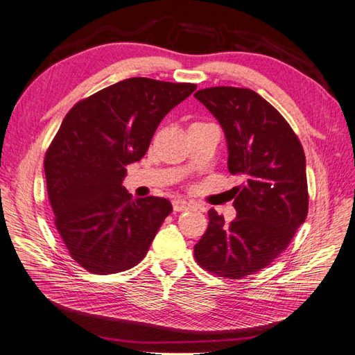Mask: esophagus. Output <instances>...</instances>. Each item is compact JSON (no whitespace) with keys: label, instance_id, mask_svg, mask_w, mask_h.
Listing matches in <instances>:
<instances>
[{"label":"esophagus","instance_id":"esophagus-1","mask_svg":"<svg viewBox=\"0 0 355 355\" xmlns=\"http://www.w3.org/2000/svg\"><path fill=\"white\" fill-rule=\"evenodd\" d=\"M172 207H173V212H183V210L192 207V202L186 200H175L172 202Z\"/></svg>","mask_w":355,"mask_h":355}]
</instances>
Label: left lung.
<instances>
[{
	"instance_id": "8db88e82",
	"label": "left lung",
	"mask_w": 355,
	"mask_h": 355,
	"mask_svg": "<svg viewBox=\"0 0 355 355\" xmlns=\"http://www.w3.org/2000/svg\"><path fill=\"white\" fill-rule=\"evenodd\" d=\"M195 99L220 122L229 172L243 178L232 189L236 218L225 224L210 209L195 259L216 276L241 279L270 266L305 223V154L286 120L252 89L214 87L200 89Z\"/></svg>"
}]
</instances>
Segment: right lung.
<instances>
[{
    "instance_id": "1",
    "label": "right lung",
    "mask_w": 355,
    "mask_h": 355,
    "mask_svg": "<svg viewBox=\"0 0 355 355\" xmlns=\"http://www.w3.org/2000/svg\"><path fill=\"white\" fill-rule=\"evenodd\" d=\"M197 85L130 78L69 111L45 154L55 224L71 258L96 275L130 270L145 258L171 201L132 200L126 166L140 162L163 117Z\"/></svg>"
}]
</instances>
